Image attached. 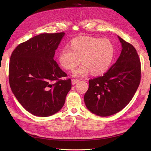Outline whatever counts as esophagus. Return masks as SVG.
Listing matches in <instances>:
<instances>
[{
	"mask_svg": "<svg viewBox=\"0 0 151 151\" xmlns=\"http://www.w3.org/2000/svg\"><path fill=\"white\" fill-rule=\"evenodd\" d=\"M79 81V80H78V79H72V85H74L76 83H78Z\"/></svg>",
	"mask_w": 151,
	"mask_h": 151,
	"instance_id": "esophagus-1",
	"label": "esophagus"
}]
</instances>
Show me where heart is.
<instances>
[{
  "label": "heart",
  "mask_w": 151,
  "mask_h": 151,
  "mask_svg": "<svg viewBox=\"0 0 151 151\" xmlns=\"http://www.w3.org/2000/svg\"><path fill=\"white\" fill-rule=\"evenodd\" d=\"M114 56V47L110 41L93 36H79L70 42V48H63L58 54V61L67 70H73L81 60L83 65L73 72L75 77H84L91 73L99 75L110 66Z\"/></svg>",
  "instance_id": "obj_1"
}]
</instances>
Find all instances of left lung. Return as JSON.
<instances>
[{"label": "left lung", "mask_w": 151, "mask_h": 151, "mask_svg": "<svg viewBox=\"0 0 151 151\" xmlns=\"http://www.w3.org/2000/svg\"><path fill=\"white\" fill-rule=\"evenodd\" d=\"M118 38L122 48L120 57L103 76L89 81L84 95L87 108L100 116L114 115L124 108L140 84L141 66L136 50L120 36Z\"/></svg>", "instance_id": "8db88e82"}]
</instances>
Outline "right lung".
<instances>
[{
  "mask_svg": "<svg viewBox=\"0 0 151 151\" xmlns=\"http://www.w3.org/2000/svg\"><path fill=\"white\" fill-rule=\"evenodd\" d=\"M65 33H42L19 44L9 68L11 90L26 110L47 117L60 111L71 89L70 79L53 57Z\"/></svg>",
  "mask_w": 151,
  "mask_h": 151,
  "instance_id": "right-lung-1",
  "label": "right lung"
}]
</instances>
